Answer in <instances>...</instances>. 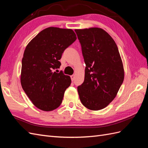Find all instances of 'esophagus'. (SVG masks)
<instances>
[{"instance_id":"obj_1","label":"esophagus","mask_w":148,"mask_h":148,"mask_svg":"<svg viewBox=\"0 0 148 148\" xmlns=\"http://www.w3.org/2000/svg\"><path fill=\"white\" fill-rule=\"evenodd\" d=\"M70 78H71V81L73 82V81H74V79H75V75H71V76H70Z\"/></svg>"}]
</instances>
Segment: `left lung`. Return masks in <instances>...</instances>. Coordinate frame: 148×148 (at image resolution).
Instances as JSON below:
<instances>
[{
    "instance_id": "left-lung-1",
    "label": "left lung",
    "mask_w": 148,
    "mask_h": 148,
    "mask_svg": "<svg viewBox=\"0 0 148 148\" xmlns=\"http://www.w3.org/2000/svg\"><path fill=\"white\" fill-rule=\"evenodd\" d=\"M75 31L86 64L84 82L77 88L80 101L89 110H101L115 99L124 79L117 46L102 28Z\"/></svg>"
}]
</instances>
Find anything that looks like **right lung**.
<instances>
[{
	"label": "right lung",
	"mask_w": 148,
	"mask_h": 148,
	"mask_svg": "<svg viewBox=\"0 0 148 148\" xmlns=\"http://www.w3.org/2000/svg\"><path fill=\"white\" fill-rule=\"evenodd\" d=\"M76 39L72 29L49 27L26 46L20 82L26 95L39 109L51 111L61 104L71 78L62 71L57 73L53 70L60 68L62 53Z\"/></svg>",
	"instance_id": "obj_1"
}]
</instances>
